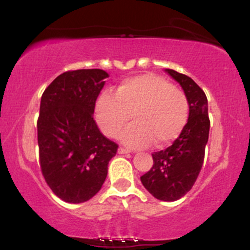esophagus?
Returning a JSON list of instances; mask_svg holds the SVG:
<instances>
[{
  "instance_id": "esophagus-1",
  "label": "esophagus",
  "mask_w": 250,
  "mask_h": 250,
  "mask_svg": "<svg viewBox=\"0 0 250 250\" xmlns=\"http://www.w3.org/2000/svg\"><path fill=\"white\" fill-rule=\"evenodd\" d=\"M119 153L120 154H128V153H130V150H129V149H127V148L120 147L119 148Z\"/></svg>"
}]
</instances>
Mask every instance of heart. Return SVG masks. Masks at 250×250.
<instances>
[{
	"instance_id": "1",
	"label": "heart",
	"mask_w": 250,
	"mask_h": 250,
	"mask_svg": "<svg viewBox=\"0 0 250 250\" xmlns=\"http://www.w3.org/2000/svg\"><path fill=\"white\" fill-rule=\"evenodd\" d=\"M122 134L123 143L133 148L147 147L155 141L163 147L179 137L188 121L189 105L185 93L168 80L154 74L125 79L115 95L103 91L95 105V116L103 134L115 139Z\"/></svg>"
}]
</instances>
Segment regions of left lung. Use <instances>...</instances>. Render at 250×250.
Listing matches in <instances>:
<instances>
[{
  "label": "left lung",
  "instance_id": "left-lung-1",
  "mask_svg": "<svg viewBox=\"0 0 250 250\" xmlns=\"http://www.w3.org/2000/svg\"><path fill=\"white\" fill-rule=\"evenodd\" d=\"M166 71L180 83L189 103L187 125L170 147L155 151L154 165L141 176L145 188L161 201H176L194 186L205 160L210 121L205 91L190 77L173 69Z\"/></svg>",
  "mask_w": 250,
  "mask_h": 250
}]
</instances>
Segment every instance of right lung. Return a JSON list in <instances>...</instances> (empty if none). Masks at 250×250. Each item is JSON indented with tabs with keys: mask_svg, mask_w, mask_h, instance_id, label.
Listing matches in <instances>:
<instances>
[{
	"mask_svg": "<svg viewBox=\"0 0 250 250\" xmlns=\"http://www.w3.org/2000/svg\"><path fill=\"white\" fill-rule=\"evenodd\" d=\"M108 74L69 70L45 88L37 119L40 167L57 197L82 203L99 193L119 146L100 131L93 114Z\"/></svg>",
	"mask_w": 250,
	"mask_h": 250,
	"instance_id": "1",
	"label": "right lung"
}]
</instances>
